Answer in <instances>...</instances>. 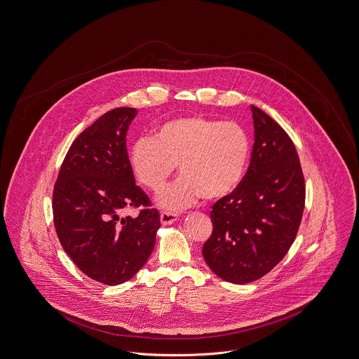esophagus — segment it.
<instances>
[{"label": "esophagus", "instance_id": "obj_1", "mask_svg": "<svg viewBox=\"0 0 359 359\" xmlns=\"http://www.w3.org/2000/svg\"><path fill=\"white\" fill-rule=\"evenodd\" d=\"M179 215L177 213H170V212H163L161 213V223L163 226H169V224H173L176 220H177Z\"/></svg>", "mask_w": 359, "mask_h": 359}]
</instances>
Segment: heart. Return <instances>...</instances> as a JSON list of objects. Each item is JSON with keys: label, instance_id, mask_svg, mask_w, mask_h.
Wrapping results in <instances>:
<instances>
[{"label": "heart", "instance_id": "heart-1", "mask_svg": "<svg viewBox=\"0 0 359 359\" xmlns=\"http://www.w3.org/2000/svg\"><path fill=\"white\" fill-rule=\"evenodd\" d=\"M249 157V139L238 123L208 118H177L163 123L154 137L139 139L130 165L140 184L160 191L175 166L183 176L157 197L165 210H180L202 196L220 198L241 182Z\"/></svg>", "mask_w": 359, "mask_h": 359}]
</instances>
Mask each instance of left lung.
<instances>
[{
    "instance_id": "1",
    "label": "left lung",
    "mask_w": 359,
    "mask_h": 359,
    "mask_svg": "<svg viewBox=\"0 0 359 359\" xmlns=\"http://www.w3.org/2000/svg\"><path fill=\"white\" fill-rule=\"evenodd\" d=\"M255 143L246 175L210 212L213 231L203 243L209 269L231 283L270 273L297 236L306 199L304 177L287 133L252 106Z\"/></svg>"
}]
</instances>
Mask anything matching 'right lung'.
<instances>
[{
  "label": "right lung",
  "mask_w": 359,
  "mask_h": 359,
  "mask_svg": "<svg viewBox=\"0 0 359 359\" xmlns=\"http://www.w3.org/2000/svg\"><path fill=\"white\" fill-rule=\"evenodd\" d=\"M137 111L118 107L88 126L73 142L53 189L56 234L89 278L120 285L149 260L160 229L157 209L122 217L128 207L150 206L135 184L126 132Z\"/></svg>",
  "instance_id": "obj_1"
}]
</instances>
